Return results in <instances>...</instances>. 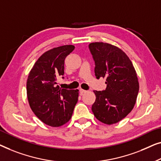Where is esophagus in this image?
Returning <instances> with one entry per match:
<instances>
[{"instance_id":"esophagus-1","label":"esophagus","mask_w":161,"mask_h":161,"mask_svg":"<svg viewBox=\"0 0 161 161\" xmlns=\"http://www.w3.org/2000/svg\"><path fill=\"white\" fill-rule=\"evenodd\" d=\"M87 92V90H83V89H80V92L81 94H83V93H85V92Z\"/></svg>"}]
</instances>
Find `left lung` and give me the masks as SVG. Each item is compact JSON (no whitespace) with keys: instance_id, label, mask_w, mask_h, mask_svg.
Segmentation results:
<instances>
[{"instance_id":"1","label":"left lung","mask_w":161,"mask_h":161,"mask_svg":"<svg viewBox=\"0 0 161 161\" xmlns=\"http://www.w3.org/2000/svg\"><path fill=\"white\" fill-rule=\"evenodd\" d=\"M95 61V75L106 79V88L94 90L96 101L92 106L95 117L101 123H118L133 109L139 85L133 63L118 47L103 42L89 44Z\"/></svg>"}]
</instances>
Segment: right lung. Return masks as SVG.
I'll return each instance as SVG.
<instances>
[{"instance_id": "obj_1", "label": "right lung", "mask_w": 161, "mask_h": 161, "mask_svg": "<svg viewBox=\"0 0 161 161\" xmlns=\"http://www.w3.org/2000/svg\"><path fill=\"white\" fill-rule=\"evenodd\" d=\"M74 48L64 45L46 52L29 73V104L36 117L49 126L59 127L69 122L78 101V90L61 89L56 85L58 78H64L65 59Z\"/></svg>"}]
</instances>
